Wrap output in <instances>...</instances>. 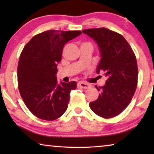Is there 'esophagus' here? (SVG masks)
<instances>
[{
  "label": "esophagus",
  "instance_id": "esophagus-1",
  "mask_svg": "<svg viewBox=\"0 0 154 154\" xmlns=\"http://www.w3.org/2000/svg\"><path fill=\"white\" fill-rule=\"evenodd\" d=\"M77 85L78 87L82 88L83 89H88V88H89L91 86V85L89 84V83H86L84 82H79L77 83Z\"/></svg>",
  "mask_w": 154,
  "mask_h": 154
}]
</instances>
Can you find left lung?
Listing matches in <instances>:
<instances>
[{"instance_id": "obj_1", "label": "left lung", "mask_w": 154, "mask_h": 154, "mask_svg": "<svg viewBox=\"0 0 154 154\" xmlns=\"http://www.w3.org/2000/svg\"><path fill=\"white\" fill-rule=\"evenodd\" d=\"M82 32L97 43L100 60L96 73L105 72V84L97 100L90 107L97 116L111 118L121 113L131 101L136 90L138 68L136 56L122 35L105 28H90Z\"/></svg>"}]
</instances>
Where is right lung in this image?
<instances>
[{
  "instance_id": "right-lung-1",
  "label": "right lung",
  "mask_w": 154,
  "mask_h": 154,
  "mask_svg": "<svg viewBox=\"0 0 154 154\" xmlns=\"http://www.w3.org/2000/svg\"><path fill=\"white\" fill-rule=\"evenodd\" d=\"M81 34L47 30L34 36L23 49L17 66L18 88L26 106L38 118L53 121L66 111L77 83H58L57 66L65 44Z\"/></svg>"
}]
</instances>
